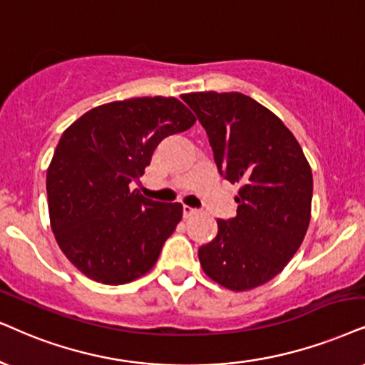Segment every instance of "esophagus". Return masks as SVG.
Segmentation results:
<instances>
[{"instance_id":"esophagus-1","label":"esophagus","mask_w":365,"mask_h":365,"mask_svg":"<svg viewBox=\"0 0 365 365\" xmlns=\"http://www.w3.org/2000/svg\"><path fill=\"white\" fill-rule=\"evenodd\" d=\"M182 212H183V217H185V219H188V217L195 215L198 210H197V209H192V207H188V205H183V209H182Z\"/></svg>"}]
</instances>
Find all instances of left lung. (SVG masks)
Instances as JSON below:
<instances>
[{
    "instance_id": "1",
    "label": "left lung",
    "mask_w": 365,
    "mask_h": 365,
    "mask_svg": "<svg viewBox=\"0 0 365 365\" xmlns=\"http://www.w3.org/2000/svg\"><path fill=\"white\" fill-rule=\"evenodd\" d=\"M182 99L204 126L219 173L241 183L237 215L217 220V236L198 249L202 269L234 292L264 284L307 234L310 165L283 121L249 96L192 92Z\"/></svg>"
}]
</instances>
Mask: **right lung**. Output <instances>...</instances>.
Instances as JSON below:
<instances>
[{
  "instance_id": "1",
  "label": "right lung",
  "mask_w": 365,
  "mask_h": 365,
  "mask_svg": "<svg viewBox=\"0 0 365 365\" xmlns=\"http://www.w3.org/2000/svg\"><path fill=\"white\" fill-rule=\"evenodd\" d=\"M197 119L175 98H135L87 110L71 124L47 170L50 224L87 278L124 284L148 273L183 207L145 198L131 183L165 138Z\"/></svg>"
}]
</instances>
